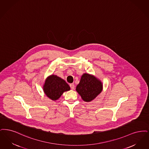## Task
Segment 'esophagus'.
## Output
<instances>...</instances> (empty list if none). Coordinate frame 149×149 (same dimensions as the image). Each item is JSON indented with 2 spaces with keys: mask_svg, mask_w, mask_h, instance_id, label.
<instances>
[{
  "mask_svg": "<svg viewBox=\"0 0 149 149\" xmlns=\"http://www.w3.org/2000/svg\"><path fill=\"white\" fill-rule=\"evenodd\" d=\"M70 86L71 90H74V88H75V86H74V84H70Z\"/></svg>",
  "mask_w": 149,
  "mask_h": 149,
  "instance_id": "34e87169",
  "label": "esophagus"
}]
</instances>
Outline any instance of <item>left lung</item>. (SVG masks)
<instances>
[{"mask_svg": "<svg viewBox=\"0 0 149 149\" xmlns=\"http://www.w3.org/2000/svg\"><path fill=\"white\" fill-rule=\"evenodd\" d=\"M102 90L101 82L93 76L84 74L79 84L76 87V91L86 102H90L95 98Z\"/></svg>", "mask_w": 149, "mask_h": 149, "instance_id": "1", "label": "left lung"}]
</instances>
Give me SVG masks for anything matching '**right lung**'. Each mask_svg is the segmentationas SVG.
Here are the masks:
<instances>
[{"label":"right lung","instance_id":"add662e5","mask_svg":"<svg viewBox=\"0 0 149 149\" xmlns=\"http://www.w3.org/2000/svg\"><path fill=\"white\" fill-rule=\"evenodd\" d=\"M70 87L65 80L56 75H51L45 79L43 90L47 97L57 100L65 91H69Z\"/></svg>","mask_w":149,"mask_h":149}]
</instances>
